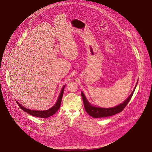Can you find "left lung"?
<instances>
[{
    "mask_svg": "<svg viewBox=\"0 0 152 152\" xmlns=\"http://www.w3.org/2000/svg\"><path fill=\"white\" fill-rule=\"evenodd\" d=\"M137 85H135V89L132 91V94L130 95V96L123 103L120 104L119 105L111 108H102L98 107H94L92 106L86 100L85 95L82 92H81V96L82 97L84 107L86 112L90 116L93 118H100V117H110L111 115H114L116 114H118L121 112L128 104L130 100L131 99Z\"/></svg>",
    "mask_w": 152,
    "mask_h": 152,
    "instance_id": "left-lung-1",
    "label": "left lung"
}]
</instances>
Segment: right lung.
I'll return each instance as SVG.
<instances>
[{
    "label": "right lung",
    "mask_w": 152,
    "mask_h": 152,
    "mask_svg": "<svg viewBox=\"0 0 152 152\" xmlns=\"http://www.w3.org/2000/svg\"><path fill=\"white\" fill-rule=\"evenodd\" d=\"M64 86H65V85L63 86L62 90H61V91L60 93V94L59 96V97H58V100H57L56 103H55V104L48 110H45V111H34V110H28V109H27V108L24 107L23 106H21L20 104H19V103L17 101H16V102L21 110H22L24 111H25V112H26L27 113L29 114L30 115L37 117L48 118V117H49L53 115L54 114H55L56 113V111L59 110V108L60 107L61 100H62V97L63 93H64Z\"/></svg>",
    "instance_id": "obj_1"
}]
</instances>
